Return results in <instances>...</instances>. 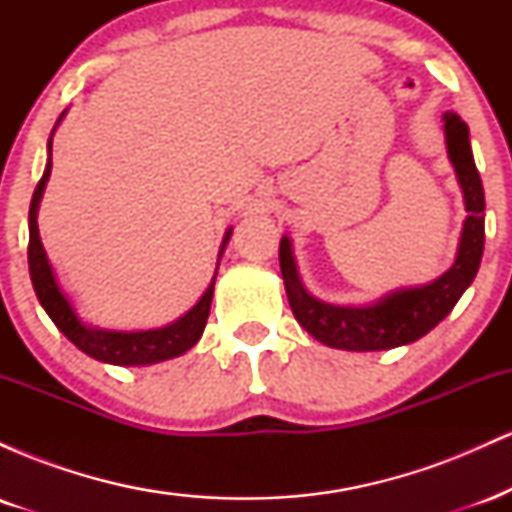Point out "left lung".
I'll list each match as a JSON object with an SVG mask.
<instances>
[{
    "instance_id": "8db88e82",
    "label": "left lung",
    "mask_w": 512,
    "mask_h": 512,
    "mask_svg": "<svg viewBox=\"0 0 512 512\" xmlns=\"http://www.w3.org/2000/svg\"><path fill=\"white\" fill-rule=\"evenodd\" d=\"M443 120L448 156L460 180L469 216L462 228L457 260L440 279L421 289L390 293L383 301L366 308L322 303L305 291L291 255V240L286 236L281 238L279 264L289 305L298 325L313 334L317 342L346 351H383L416 342L455 308L477 276L481 252H484V185L474 166L469 127L455 113H445Z\"/></svg>"
}]
</instances>
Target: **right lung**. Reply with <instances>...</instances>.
<instances>
[{
    "mask_svg": "<svg viewBox=\"0 0 512 512\" xmlns=\"http://www.w3.org/2000/svg\"><path fill=\"white\" fill-rule=\"evenodd\" d=\"M64 115V113H62ZM60 115V120H62ZM57 120V125H60ZM55 132V129H52ZM48 151H52V137L48 142ZM52 156V154H50ZM52 170V158H48V166H45L43 178H40L38 187H35L33 199H31V211H28V269H31V281L35 296H38L40 305L45 308V313L50 315V320L55 322L57 330L69 339L74 346H79L81 351L88 356L98 358L103 363H115V366H149V363L166 361V358L185 354L187 349H192L202 337L204 325H207L209 308H211V296H214V281L202 296L195 308L187 315H182L173 325L161 327V330H146V332H110V330H93L86 327L74 313L72 303L67 301V296L57 286L55 274L45 255L43 243H40L38 233V204L43 197L45 182L50 178ZM231 231L223 238L221 252L226 248ZM219 252V257H221Z\"/></svg>",
    "mask_w": 512,
    "mask_h": 512,
    "instance_id": "right-lung-1",
    "label": "right lung"
}]
</instances>
